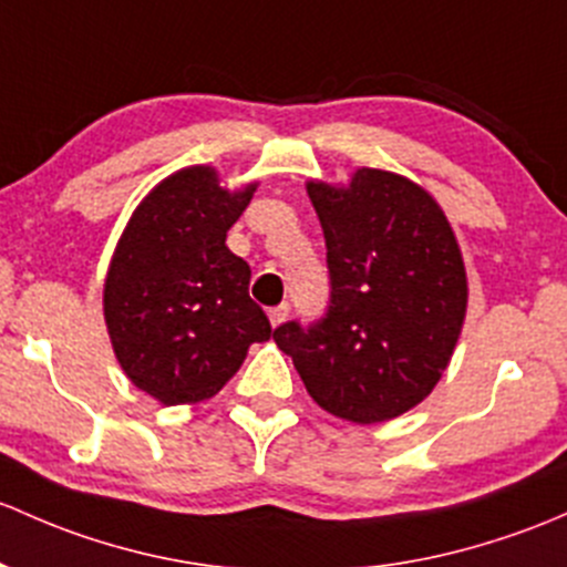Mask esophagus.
<instances>
[{
  "label": "esophagus",
  "mask_w": 567,
  "mask_h": 567,
  "mask_svg": "<svg viewBox=\"0 0 567 567\" xmlns=\"http://www.w3.org/2000/svg\"><path fill=\"white\" fill-rule=\"evenodd\" d=\"M288 315H290V303H279V307L268 309V320H271L274 329H277V326H282L285 320H288Z\"/></svg>",
  "instance_id": "obj_1"
}]
</instances>
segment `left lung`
<instances>
[{
	"label": "left lung",
	"instance_id": "left-lung-1",
	"mask_svg": "<svg viewBox=\"0 0 567 567\" xmlns=\"http://www.w3.org/2000/svg\"><path fill=\"white\" fill-rule=\"evenodd\" d=\"M307 193L326 236L329 307L315 323L274 329V342L331 415L396 419L432 393L462 331L467 277L454 230L424 189L385 171Z\"/></svg>",
	"mask_w": 567,
	"mask_h": 567
}]
</instances>
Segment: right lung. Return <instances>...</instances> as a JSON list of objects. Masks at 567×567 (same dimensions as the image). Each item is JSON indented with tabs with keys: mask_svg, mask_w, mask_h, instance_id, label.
<instances>
[{
	"mask_svg": "<svg viewBox=\"0 0 567 567\" xmlns=\"http://www.w3.org/2000/svg\"><path fill=\"white\" fill-rule=\"evenodd\" d=\"M255 184L219 187L212 168L178 171L152 189L118 238L105 279V323L116 359L163 404L214 396L249 344L271 339L249 299V266L225 247Z\"/></svg>",
	"mask_w": 567,
	"mask_h": 567,
	"instance_id": "1",
	"label": "right lung"
}]
</instances>
